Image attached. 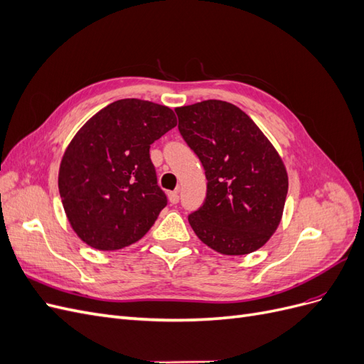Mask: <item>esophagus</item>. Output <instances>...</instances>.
Segmentation results:
<instances>
[{"instance_id":"34e87169","label":"esophagus","mask_w":364,"mask_h":364,"mask_svg":"<svg viewBox=\"0 0 364 364\" xmlns=\"http://www.w3.org/2000/svg\"><path fill=\"white\" fill-rule=\"evenodd\" d=\"M168 199H170V202H171L173 205L178 203V202H179V199H181V196H179V190L171 191V193L168 194Z\"/></svg>"}]
</instances>
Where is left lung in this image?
I'll return each mask as SVG.
<instances>
[{
	"label": "left lung",
	"mask_w": 364,
	"mask_h": 364,
	"mask_svg": "<svg viewBox=\"0 0 364 364\" xmlns=\"http://www.w3.org/2000/svg\"><path fill=\"white\" fill-rule=\"evenodd\" d=\"M179 132L206 174V199L188 222L223 255L262 247L278 229L289 176L277 149L232 103L205 100L174 109Z\"/></svg>",
	"instance_id": "left-lung-1"
}]
</instances>
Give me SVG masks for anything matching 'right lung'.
<instances>
[{"label": "right lung", "mask_w": 364, "mask_h": 364, "mask_svg": "<svg viewBox=\"0 0 364 364\" xmlns=\"http://www.w3.org/2000/svg\"><path fill=\"white\" fill-rule=\"evenodd\" d=\"M176 124L170 107L124 98L103 107L77 132L60 161L59 193L83 243L118 250L149 232L167 205L150 146Z\"/></svg>", "instance_id": "1"}]
</instances>
